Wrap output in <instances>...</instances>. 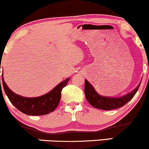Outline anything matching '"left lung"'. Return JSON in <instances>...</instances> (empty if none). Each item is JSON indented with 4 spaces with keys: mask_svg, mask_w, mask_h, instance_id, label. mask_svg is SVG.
<instances>
[{
    "mask_svg": "<svg viewBox=\"0 0 149 149\" xmlns=\"http://www.w3.org/2000/svg\"><path fill=\"white\" fill-rule=\"evenodd\" d=\"M139 85L130 93L120 97H104L99 95L95 88L87 80H85V95L87 100L92 107L102 110H111L123 107L130 101L137 92Z\"/></svg>",
    "mask_w": 149,
    "mask_h": 149,
    "instance_id": "1",
    "label": "left lung"
}]
</instances>
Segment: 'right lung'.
<instances>
[{"label": "right lung", "mask_w": 149, "mask_h": 149, "mask_svg": "<svg viewBox=\"0 0 149 149\" xmlns=\"http://www.w3.org/2000/svg\"><path fill=\"white\" fill-rule=\"evenodd\" d=\"M69 79V78H66L58 84L50 92L38 97H24L17 95L8 88L4 81L3 76L1 81L5 92L10 102L19 111L29 116H42L48 114L55 110L60 102L61 90L67 85Z\"/></svg>", "instance_id": "right-lung-1"}]
</instances>
